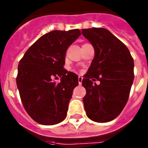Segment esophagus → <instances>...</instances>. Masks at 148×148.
<instances>
[{"mask_svg": "<svg viewBox=\"0 0 148 148\" xmlns=\"http://www.w3.org/2000/svg\"><path fill=\"white\" fill-rule=\"evenodd\" d=\"M82 80H83V77H78V84L79 85H81V84H82Z\"/></svg>", "mask_w": 148, "mask_h": 148, "instance_id": "1", "label": "esophagus"}]
</instances>
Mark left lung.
<instances>
[{
	"mask_svg": "<svg viewBox=\"0 0 148 148\" xmlns=\"http://www.w3.org/2000/svg\"><path fill=\"white\" fill-rule=\"evenodd\" d=\"M81 33L95 48V58L82 80L87 91L83 98L86 114L95 122L110 121L128 100L134 78L133 58L125 45L107 29H82ZM96 79L101 82L98 86L92 82Z\"/></svg>",
	"mask_w": 148,
	"mask_h": 148,
	"instance_id": "8db88e82",
	"label": "left lung"
}]
</instances>
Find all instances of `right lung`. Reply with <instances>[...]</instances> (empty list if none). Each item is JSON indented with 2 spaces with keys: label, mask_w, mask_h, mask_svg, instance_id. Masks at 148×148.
<instances>
[{
  "label": "right lung",
  "mask_w": 148,
  "mask_h": 148,
  "mask_svg": "<svg viewBox=\"0 0 148 148\" xmlns=\"http://www.w3.org/2000/svg\"><path fill=\"white\" fill-rule=\"evenodd\" d=\"M81 31H52L41 36L20 60L16 79L24 109L36 122L53 125L67 116L78 76L64 68L66 51ZM61 77L57 83L53 77Z\"/></svg>",
  "instance_id": "right-lung-1"
}]
</instances>
